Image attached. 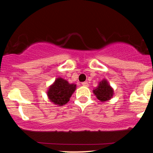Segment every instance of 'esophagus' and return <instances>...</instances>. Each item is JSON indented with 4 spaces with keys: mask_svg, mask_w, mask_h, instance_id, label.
<instances>
[{
    "mask_svg": "<svg viewBox=\"0 0 153 153\" xmlns=\"http://www.w3.org/2000/svg\"><path fill=\"white\" fill-rule=\"evenodd\" d=\"M82 85H83V86H85V87H88V82H82Z\"/></svg>",
    "mask_w": 153,
    "mask_h": 153,
    "instance_id": "esophagus-1",
    "label": "esophagus"
}]
</instances>
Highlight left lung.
<instances>
[{
    "mask_svg": "<svg viewBox=\"0 0 153 153\" xmlns=\"http://www.w3.org/2000/svg\"><path fill=\"white\" fill-rule=\"evenodd\" d=\"M93 92L96 98L101 102H105L110 100L114 94L113 88L111 86L109 82L106 79H103L101 82H99L98 86L95 88Z\"/></svg>",
    "mask_w": 153,
    "mask_h": 153,
    "instance_id": "obj_1",
    "label": "left lung"
}]
</instances>
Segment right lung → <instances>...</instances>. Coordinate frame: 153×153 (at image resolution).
Masks as SVG:
<instances>
[{
	"mask_svg": "<svg viewBox=\"0 0 153 153\" xmlns=\"http://www.w3.org/2000/svg\"><path fill=\"white\" fill-rule=\"evenodd\" d=\"M75 84L69 83L65 79L59 77L49 87L47 95L51 102L54 105L61 106L70 101V98L75 92Z\"/></svg>",
	"mask_w": 153,
	"mask_h": 153,
	"instance_id": "right-lung-1",
	"label": "right lung"
}]
</instances>
